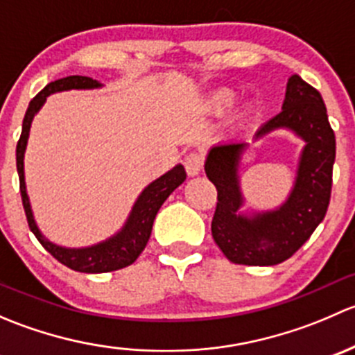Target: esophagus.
<instances>
[{"label": "esophagus", "instance_id": "1", "mask_svg": "<svg viewBox=\"0 0 355 355\" xmlns=\"http://www.w3.org/2000/svg\"><path fill=\"white\" fill-rule=\"evenodd\" d=\"M185 164V171H187L189 177H196V175L200 173L204 164V156L200 153H191V155L185 156L184 159Z\"/></svg>", "mask_w": 355, "mask_h": 355}]
</instances>
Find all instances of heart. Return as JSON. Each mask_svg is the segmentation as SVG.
<instances>
[{
	"label": "heart",
	"mask_w": 355,
	"mask_h": 355,
	"mask_svg": "<svg viewBox=\"0 0 355 355\" xmlns=\"http://www.w3.org/2000/svg\"><path fill=\"white\" fill-rule=\"evenodd\" d=\"M235 103V92L228 87H218L207 96V108L214 113L228 110Z\"/></svg>",
	"instance_id": "heart-1"
}]
</instances>
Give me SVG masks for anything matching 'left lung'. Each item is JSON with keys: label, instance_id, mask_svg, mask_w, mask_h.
Returning <instances> with one entry per match:
<instances>
[{"label": "left lung", "instance_id": "1", "mask_svg": "<svg viewBox=\"0 0 355 355\" xmlns=\"http://www.w3.org/2000/svg\"><path fill=\"white\" fill-rule=\"evenodd\" d=\"M275 130H290L304 142L292 191L277 209L242 211L239 170L249 142H221L207 151L204 170L218 191L211 232L221 252L235 264L284 263L313 235L330 204L335 134L321 94L299 75L288 78L282 111L256 132L252 142Z\"/></svg>", "mask_w": 355, "mask_h": 355}]
</instances>
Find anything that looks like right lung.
I'll return each mask as SVG.
<instances>
[{
  "instance_id": "add662e5",
  "label": "right lung",
  "mask_w": 355,
  "mask_h": 355,
  "mask_svg": "<svg viewBox=\"0 0 355 355\" xmlns=\"http://www.w3.org/2000/svg\"><path fill=\"white\" fill-rule=\"evenodd\" d=\"M103 87L101 82L94 80L91 77H82V75H70V77L58 78L55 82H49L31 103H28L27 113L24 116L22 123V135L17 144V171H19L20 178V194H22V202L25 209V216H27L28 228L32 234L35 235L41 245L51 254L53 257L60 261L62 264L70 268L73 271H80V273H106V271H116L125 266H130L141 252L144 250L148 244L149 237H151L153 223L159 211L161 204L168 199V196L184 184L185 168L182 164L171 168L159 178L148 185L144 191L139 194L137 200L132 206L130 214H128L127 221L123 227L111 235L106 241L98 242L94 245L89 247H63L55 244V242L48 241L39 230L37 223H35L34 213H32L31 200L27 196V187H25V171H24V156L25 148H27L28 132H31L32 120L42 105L46 103L48 96L55 94V92L63 91H89V89H99Z\"/></svg>"
}]
</instances>
